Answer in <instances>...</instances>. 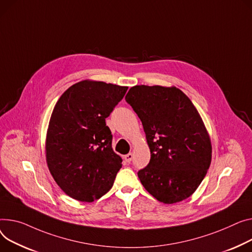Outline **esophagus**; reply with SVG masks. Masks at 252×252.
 Wrapping results in <instances>:
<instances>
[{
    "mask_svg": "<svg viewBox=\"0 0 252 252\" xmlns=\"http://www.w3.org/2000/svg\"><path fill=\"white\" fill-rule=\"evenodd\" d=\"M132 158H133V154H132V153H128L127 155L125 156V160H126L127 163H130V161L132 160Z\"/></svg>",
    "mask_w": 252,
    "mask_h": 252,
    "instance_id": "1",
    "label": "esophagus"
}]
</instances>
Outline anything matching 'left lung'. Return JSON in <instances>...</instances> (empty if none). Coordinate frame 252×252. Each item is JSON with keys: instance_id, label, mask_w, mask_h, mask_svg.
<instances>
[{"instance_id": "left-lung-1", "label": "left lung", "mask_w": 252, "mask_h": 252, "mask_svg": "<svg viewBox=\"0 0 252 252\" xmlns=\"http://www.w3.org/2000/svg\"><path fill=\"white\" fill-rule=\"evenodd\" d=\"M126 101L142 122L151 152L138 172L143 187L164 204L189 197L212 160L210 136L190 99L176 87L137 85Z\"/></svg>"}]
</instances>
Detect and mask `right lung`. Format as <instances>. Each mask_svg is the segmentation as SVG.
Segmentation results:
<instances>
[{
	"label": "right lung",
	"instance_id": "add662e5",
	"mask_svg": "<svg viewBox=\"0 0 252 252\" xmlns=\"http://www.w3.org/2000/svg\"><path fill=\"white\" fill-rule=\"evenodd\" d=\"M127 87L84 80L66 89L53 110L45 141L46 163L62 190L91 203L112 188L123 159L113 152L105 119Z\"/></svg>",
	"mask_w": 252,
	"mask_h": 252
}]
</instances>
